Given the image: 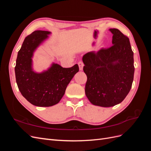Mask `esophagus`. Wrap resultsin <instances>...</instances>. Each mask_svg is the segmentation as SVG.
Segmentation results:
<instances>
[{
	"label": "esophagus",
	"instance_id": "1",
	"mask_svg": "<svg viewBox=\"0 0 151 151\" xmlns=\"http://www.w3.org/2000/svg\"><path fill=\"white\" fill-rule=\"evenodd\" d=\"M78 65H79V70H83V67H84V63L83 62H78Z\"/></svg>",
	"mask_w": 151,
	"mask_h": 151
}]
</instances>
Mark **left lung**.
Wrapping results in <instances>:
<instances>
[{"label": "left lung", "instance_id": "left-lung-1", "mask_svg": "<svg viewBox=\"0 0 151 151\" xmlns=\"http://www.w3.org/2000/svg\"><path fill=\"white\" fill-rule=\"evenodd\" d=\"M109 48L90 52L83 57L87 76L85 93L96 106L111 107L120 103L129 94L134 81V52L129 39L118 29Z\"/></svg>", "mask_w": 151, "mask_h": 151}]
</instances>
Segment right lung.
Returning a JSON list of instances; mask_svg holds the SVG:
<instances>
[{
	"label": "right lung",
	"instance_id": "obj_1",
	"mask_svg": "<svg viewBox=\"0 0 151 151\" xmlns=\"http://www.w3.org/2000/svg\"><path fill=\"white\" fill-rule=\"evenodd\" d=\"M50 34V31L37 30L26 36L18 52L15 67L16 83L22 96L31 104L40 107L58 103L68 84L79 72L77 64L63 68L54 62L47 70L41 72L34 70V53Z\"/></svg>",
	"mask_w": 151,
	"mask_h": 151
}]
</instances>
